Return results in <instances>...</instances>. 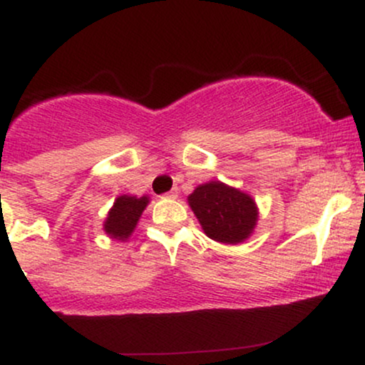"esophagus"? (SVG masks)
<instances>
[{
	"instance_id": "1",
	"label": "esophagus",
	"mask_w": 365,
	"mask_h": 365,
	"mask_svg": "<svg viewBox=\"0 0 365 365\" xmlns=\"http://www.w3.org/2000/svg\"><path fill=\"white\" fill-rule=\"evenodd\" d=\"M165 197H168V199H177V197H178V190H177V188H173V190L166 192Z\"/></svg>"
}]
</instances>
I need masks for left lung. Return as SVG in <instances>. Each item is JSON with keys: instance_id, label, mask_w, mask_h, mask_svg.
Returning <instances> with one entry per match:
<instances>
[{"instance_id": "obj_1", "label": "left lung", "mask_w": 365, "mask_h": 365, "mask_svg": "<svg viewBox=\"0 0 365 365\" xmlns=\"http://www.w3.org/2000/svg\"><path fill=\"white\" fill-rule=\"evenodd\" d=\"M188 204L202 225L204 233L221 244H240L252 233L257 207L252 197L221 182L199 185Z\"/></svg>"}]
</instances>
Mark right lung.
Instances as JSON below:
<instances>
[{
  "label": "right lung",
  "instance_id": "right-lung-1",
  "mask_svg": "<svg viewBox=\"0 0 365 365\" xmlns=\"http://www.w3.org/2000/svg\"><path fill=\"white\" fill-rule=\"evenodd\" d=\"M148 202V197H139V199L128 195L118 197L116 202L113 204L110 215H108L106 223H104V230H106L108 235L118 238V240L128 238Z\"/></svg>",
  "mask_w": 365,
  "mask_h": 365
}]
</instances>
